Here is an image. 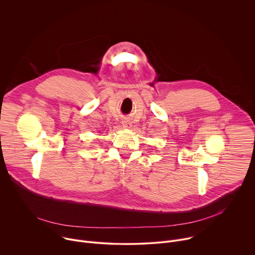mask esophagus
Segmentation results:
<instances>
[{
    "label": "esophagus",
    "mask_w": 255,
    "mask_h": 255,
    "mask_svg": "<svg viewBox=\"0 0 255 255\" xmlns=\"http://www.w3.org/2000/svg\"><path fill=\"white\" fill-rule=\"evenodd\" d=\"M122 125H123V127H125V128H131V126H132L131 122H130L129 120H127V119H125V120L122 121Z\"/></svg>",
    "instance_id": "1"
}]
</instances>
